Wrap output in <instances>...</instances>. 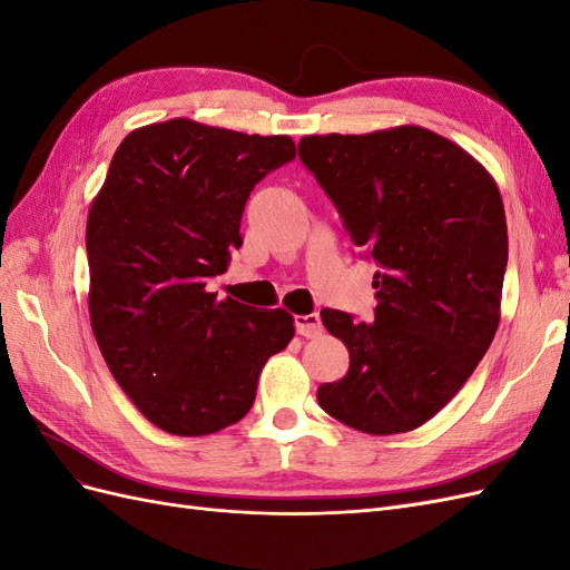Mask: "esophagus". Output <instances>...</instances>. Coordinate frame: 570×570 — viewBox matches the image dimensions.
I'll list each match as a JSON object with an SVG mask.
<instances>
[{
    "label": "esophagus",
    "mask_w": 570,
    "mask_h": 570,
    "mask_svg": "<svg viewBox=\"0 0 570 570\" xmlns=\"http://www.w3.org/2000/svg\"><path fill=\"white\" fill-rule=\"evenodd\" d=\"M295 331L302 335V337H318L323 333V323H321V316L318 314H297L295 316Z\"/></svg>",
    "instance_id": "obj_1"
}]
</instances>
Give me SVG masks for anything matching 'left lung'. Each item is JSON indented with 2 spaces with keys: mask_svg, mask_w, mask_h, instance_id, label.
I'll return each mask as SVG.
<instances>
[{
  "mask_svg": "<svg viewBox=\"0 0 570 570\" xmlns=\"http://www.w3.org/2000/svg\"><path fill=\"white\" fill-rule=\"evenodd\" d=\"M299 159L377 264L375 321L321 312L350 371L318 387V404L361 433H409L450 404L497 333L502 195L469 151L421 126L306 135Z\"/></svg>",
  "mask_w": 570,
  "mask_h": 570,
  "instance_id": "1",
  "label": "left lung"
}]
</instances>
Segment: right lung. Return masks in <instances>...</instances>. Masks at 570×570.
Masks as SVG:
<instances>
[{
  "label": "right lung",
  "instance_id": "add662e5",
  "mask_svg": "<svg viewBox=\"0 0 570 570\" xmlns=\"http://www.w3.org/2000/svg\"><path fill=\"white\" fill-rule=\"evenodd\" d=\"M292 159L287 135L170 118L126 135L90 206L95 340L120 390L170 435H212L247 416L258 373L295 337L285 308L206 289L243 245L254 185Z\"/></svg>",
  "mask_w": 570,
  "mask_h": 570
}]
</instances>
